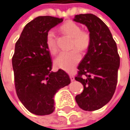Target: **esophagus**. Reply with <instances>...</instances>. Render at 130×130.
I'll list each match as a JSON object with an SVG mask.
<instances>
[{
	"label": "esophagus",
	"instance_id": "esophagus-1",
	"mask_svg": "<svg viewBox=\"0 0 130 130\" xmlns=\"http://www.w3.org/2000/svg\"><path fill=\"white\" fill-rule=\"evenodd\" d=\"M69 76H70V79H71V80L74 81V76H73V74H70Z\"/></svg>",
	"mask_w": 130,
	"mask_h": 130
}]
</instances>
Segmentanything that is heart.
<instances>
[{
	"instance_id": "b5f03b06",
	"label": "heart",
	"mask_w": 130,
	"mask_h": 130,
	"mask_svg": "<svg viewBox=\"0 0 130 130\" xmlns=\"http://www.w3.org/2000/svg\"><path fill=\"white\" fill-rule=\"evenodd\" d=\"M60 29L65 35L71 37L70 47L73 49L61 52L55 59L54 64L60 69L71 71L80 61L81 55L78 50L85 51L88 49L91 42V37L88 31L82 30L80 26L73 20L66 21L61 26ZM45 43L50 53L55 54L57 52L56 37L52 31L47 33Z\"/></svg>"
}]
</instances>
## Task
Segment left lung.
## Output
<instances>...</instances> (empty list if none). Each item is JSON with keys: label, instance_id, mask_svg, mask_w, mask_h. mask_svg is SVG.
<instances>
[{"label": "left lung", "instance_id": "left-lung-1", "mask_svg": "<svg viewBox=\"0 0 130 130\" xmlns=\"http://www.w3.org/2000/svg\"><path fill=\"white\" fill-rule=\"evenodd\" d=\"M73 20L88 27L91 37L88 52L77 67L75 79L84 89L76 102L84 110H96L110 101L116 88L120 65L117 45L109 28L94 14H77Z\"/></svg>", "mask_w": 130, "mask_h": 130}]
</instances>
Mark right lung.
<instances>
[{
	"label": "right lung",
	"instance_id": "1",
	"mask_svg": "<svg viewBox=\"0 0 130 130\" xmlns=\"http://www.w3.org/2000/svg\"><path fill=\"white\" fill-rule=\"evenodd\" d=\"M62 21L37 17L26 25L15 44L12 67L16 93L27 110L37 116L52 113L55 93L71 82L63 70L51 72V57L45 43L48 31Z\"/></svg>",
	"mask_w": 130,
	"mask_h": 130
}]
</instances>
